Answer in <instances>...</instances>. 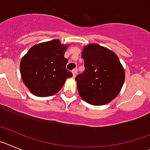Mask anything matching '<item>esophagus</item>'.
Here are the masks:
<instances>
[{
	"label": "esophagus",
	"instance_id": "esophagus-1",
	"mask_svg": "<svg viewBox=\"0 0 150 150\" xmlns=\"http://www.w3.org/2000/svg\"><path fill=\"white\" fill-rule=\"evenodd\" d=\"M72 77L73 78H75V76H76L77 75V72H78V69H74L73 70H72Z\"/></svg>",
	"mask_w": 150,
	"mask_h": 150
}]
</instances>
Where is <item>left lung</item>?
Masks as SVG:
<instances>
[{
	"label": "left lung",
	"mask_w": 150,
	"mask_h": 150,
	"mask_svg": "<svg viewBox=\"0 0 150 150\" xmlns=\"http://www.w3.org/2000/svg\"><path fill=\"white\" fill-rule=\"evenodd\" d=\"M81 57L84 71L75 81L82 99L93 105H103L118 96L125 81V72L114 52L92 43L83 47Z\"/></svg>",
	"instance_id": "1"
}]
</instances>
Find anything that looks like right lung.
<instances>
[{
    "mask_svg": "<svg viewBox=\"0 0 150 150\" xmlns=\"http://www.w3.org/2000/svg\"><path fill=\"white\" fill-rule=\"evenodd\" d=\"M68 46L59 40H53L33 45L22 57L21 79L33 95H54L61 90L67 78L72 77V72L66 69L68 60L64 54Z\"/></svg>",
    "mask_w": 150,
    "mask_h": 150,
    "instance_id": "1",
    "label": "right lung"
}]
</instances>
